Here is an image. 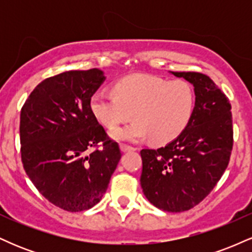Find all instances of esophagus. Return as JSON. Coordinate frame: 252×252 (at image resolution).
<instances>
[{"label": "esophagus", "instance_id": "obj_1", "mask_svg": "<svg viewBox=\"0 0 252 252\" xmlns=\"http://www.w3.org/2000/svg\"><path fill=\"white\" fill-rule=\"evenodd\" d=\"M137 148H135V147H131V146H128V144H121V150H122L123 153H126V152H131V150H136Z\"/></svg>", "mask_w": 252, "mask_h": 252}]
</instances>
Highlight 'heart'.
I'll use <instances>...</instances> for the list:
<instances>
[{
    "label": "heart",
    "mask_w": 252,
    "mask_h": 252,
    "mask_svg": "<svg viewBox=\"0 0 252 252\" xmlns=\"http://www.w3.org/2000/svg\"><path fill=\"white\" fill-rule=\"evenodd\" d=\"M114 93L97 91L90 108L109 129L129 120L132 112L134 122L110 132L117 141L135 142L149 136L154 143L170 142L185 131L194 114V89L186 80L131 74L115 83Z\"/></svg>",
    "instance_id": "1"
}]
</instances>
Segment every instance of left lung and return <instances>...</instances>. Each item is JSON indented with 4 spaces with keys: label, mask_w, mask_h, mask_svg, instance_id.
<instances>
[{
    "label": "left lung",
    "mask_w": 252,
    "mask_h": 252,
    "mask_svg": "<svg viewBox=\"0 0 252 252\" xmlns=\"http://www.w3.org/2000/svg\"><path fill=\"white\" fill-rule=\"evenodd\" d=\"M194 86L195 109L185 131L158 149H142L141 187L158 209L184 212L204 200L220 180L233 144L227 97L206 74L172 72Z\"/></svg>",
    "instance_id": "obj_1"
}]
</instances>
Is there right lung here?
I'll return each mask as SVG.
<instances>
[{"label":"right lung","instance_id":"obj_1","mask_svg":"<svg viewBox=\"0 0 252 252\" xmlns=\"http://www.w3.org/2000/svg\"><path fill=\"white\" fill-rule=\"evenodd\" d=\"M104 80L98 68L63 72L40 83L21 109L26 173L48 201L68 212L100 201L122 156L90 108ZM98 143L102 148L86 156Z\"/></svg>","mask_w":252,"mask_h":252}]
</instances>
